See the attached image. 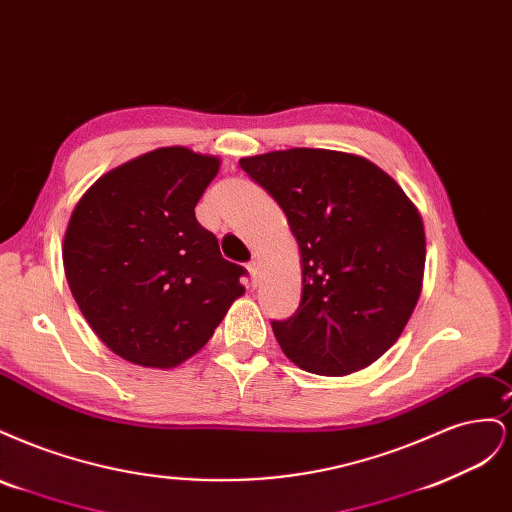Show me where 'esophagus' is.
Here are the masks:
<instances>
[{
    "label": "esophagus",
    "instance_id": "esophagus-1",
    "mask_svg": "<svg viewBox=\"0 0 512 512\" xmlns=\"http://www.w3.org/2000/svg\"><path fill=\"white\" fill-rule=\"evenodd\" d=\"M258 269H260V262L256 258L247 262V273H250L252 284H256V280H258Z\"/></svg>",
    "mask_w": 512,
    "mask_h": 512
}]
</instances>
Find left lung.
<instances>
[{
    "instance_id": "obj_1",
    "label": "left lung",
    "mask_w": 512,
    "mask_h": 512,
    "mask_svg": "<svg viewBox=\"0 0 512 512\" xmlns=\"http://www.w3.org/2000/svg\"><path fill=\"white\" fill-rule=\"evenodd\" d=\"M239 166L275 198L299 243V309L271 322L284 354L322 376L378 361L423 288L425 228L412 200L374 162L344 151L294 147Z\"/></svg>"
}]
</instances>
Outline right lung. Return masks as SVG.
<instances>
[{
    "mask_svg": "<svg viewBox=\"0 0 512 512\" xmlns=\"http://www.w3.org/2000/svg\"><path fill=\"white\" fill-rule=\"evenodd\" d=\"M220 158L160 147L108 170L74 207L64 269L89 327L123 361L170 369L203 348L245 292L194 207Z\"/></svg>",
    "mask_w": 512,
    "mask_h": 512,
    "instance_id": "obj_1",
    "label": "right lung"
}]
</instances>
